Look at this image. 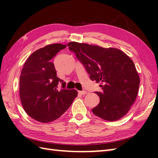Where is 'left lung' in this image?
Segmentation results:
<instances>
[{
  "label": "left lung",
  "mask_w": 158,
  "mask_h": 158,
  "mask_svg": "<svg viewBox=\"0 0 158 158\" xmlns=\"http://www.w3.org/2000/svg\"><path fill=\"white\" fill-rule=\"evenodd\" d=\"M66 46L52 44L34 52L23 65L19 78V95L28 116L43 123L60 117L73 103L77 93L56 76L51 60Z\"/></svg>",
  "instance_id": "obj_1"
}]
</instances>
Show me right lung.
Returning a JSON list of instances; mask_svg holds the SVG:
<instances>
[{
	"mask_svg": "<svg viewBox=\"0 0 158 158\" xmlns=\"http://www.w3.org/2000/svg\"><path fill=\"white\" fill-rule=\"evenodd\" d=\"M68 46L75 52L90 74V79L102 82L100 92H95L100 103L93 114L105 121H115L123 117L137 97L140 79L132 59L122 51L82 44Z\"/></svg>",
	"mask_w": 158,
	"mask_h": 158,
	"instance_id": "add662e5",
	"label": "right lung"
}]
</instances>
